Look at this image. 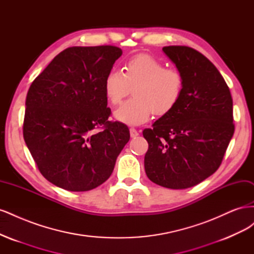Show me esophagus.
I'll list each match as a JSON object with an SVG mask.
<instances>
[{
  "label": "esophagus",
  "mask_w": 254,
  "mask_h": 254,
  "mask_svg": "<svg viewBox=\"0 0 254 254\" xmlns=\"http://www.w3.org/2000/svg\"><path fill=\"white\" fill-rule=\"evenodd\" d=\"M129 131H130V136H131V137H135V136L139 135V131H137V130L134 129V128H130Z\"/></svg>",
  "instance_id": "obj_1"
}]
</instances>
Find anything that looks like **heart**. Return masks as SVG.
Masks as SVG:
<instances>
[{
	"label": "heart",
	"mask_w": 254,
	"mask_h": 254,
	"mask_svg": "<svg viewBox=\"0 0 254 254\" xmlns=\"http://www.w3.org/2000/svg\"><path fill=\"white\" fill-rule=\"evenodd\" d=\"M130 88L134 98L122 104L114 118L128 125H140L152 112L162 117L175 108L183 93L184 79L176 68H165L157 58L139 54L126 61L123 72L111 70L104 79V93L112 105H119Z\"/></svg>",
	"instance_id": "heart-1"
}]
</instances>
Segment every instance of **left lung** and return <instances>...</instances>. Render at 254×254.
Here are the masks:
<instances>
[{
    "label": "left lung",
    "instance_id": "1",
    "mask_svg": "<svg viewBox=\"0 0 254 254\" xmlns=\"http://www.w3.org/2000/svg\"><path fill=\"white\" fill-rule=\"evenodd\" d=\"M184 79L179 103L144 129V159L153 183L173 190L200 183L218 170L234 133L233 102L219 71L198 51L164 47Z\"/></svg>",
    "mask_w": 254,
    "mask_h": 254
}]
</instances>
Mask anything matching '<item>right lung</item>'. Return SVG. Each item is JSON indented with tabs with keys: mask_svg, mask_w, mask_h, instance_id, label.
<instances>
[{
	"mask_svg": "<svg viewBox=\"0 0 254 254\" xmlns=\"http://www.w3.org/2000/svg\"><path fill=\"white\" fill-rule=\"evenodd\" d=\"M122 54L112 45L67 48L30 84L23 136L40 173L58 188L101 186L130 139L125 124L108 121L104 93L106 75Z\"/></svg>",
	"mask_w": 254,
	"mask_h": 254,
	"instance_id": "obj_1",
	"label": "right lung"
}]
</instances>
